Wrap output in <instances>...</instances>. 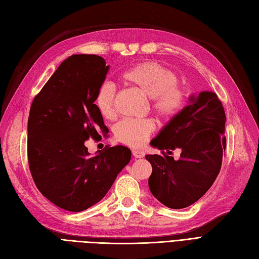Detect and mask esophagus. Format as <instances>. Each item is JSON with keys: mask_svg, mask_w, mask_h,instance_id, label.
<instances>
[{"mask_svg": "<svg viewBox=\"0 0 259 259\" xmlns=\"http://www.w3.org/2000/svg\"><path fill=\"white\" fill-rule=\"evenodd\" d=\"M132 154H134V156L136 158H141L144 156V152L141 151V150H138V149H134L132 150Z\"/></svg>", "mask_w": 259, "mask_h": 259, "instance_id": "esophagus-1", "label": "esophagus"}]
</instances>
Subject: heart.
<instances>
[{
	"label": "heart",
	"mask_w": 259,
	"mask_h": 259,
	"mask_svg": "<svg viewBox=\"0 0 259 259\" xmlns=\"http://www.w3.org/2000/svg\"><path fill=\"white\" fill-rule=\"evenodd\" d=\"M121 82L132 86L150 97L151 107L162 119L176 117L186 106V91L177 84V76L173 71L164 65L153 62L138 63L124 70L120 74ZM115 84L106 81L99 86L95 105L104 118L115 116ZM155 129L153 119H123L115 128V137L119 142L139 147L147 142Z\"/></svg>",
	"instance_id": "b5f03b06"
}]
</instances>
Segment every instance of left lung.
<instances>
[{"label": "left lung", "mask_w": 259, "mask_h": 259, "mask_svg": "<svg viewBox=\"0 0 259 259\" xmlns=\"http://www.w3.org/2000/svg\"><path fill=\"white\" fill-rule=\"evenodd\" d=\"M225 112L215 93L201 92L165 125L151 145L162 155H145L152 165L149 187L158 201L171 209L189 207L212 186L220 173L225 151ZM181 148L175 161L169 154Z\"/></svg>", "instance_id": "1"}]
</instances>
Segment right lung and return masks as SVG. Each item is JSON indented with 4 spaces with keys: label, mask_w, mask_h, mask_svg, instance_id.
I'll use <instances>...</instances> for the list:
<instances>
[{
    "label": "right lung",
    "mask_w": 259,
    "mask_h": 259,
    "mask_svg": "<svg viewBox=\"0 0 259 259\" xmlns=\"http://www.w3.org/2000/svg\"><path fill=\"white\" fill-rule=\"evenodd\" d=\"M109 66L96 55L64 60L35 96L28 117L27 156L38 190L59 208L79 212L101 201L130 162L131 151L106 148L91 156L86 140L108 134L95 97Z\"/></svg>",
    "instance_id": "obj_1"
}]
</instances>
